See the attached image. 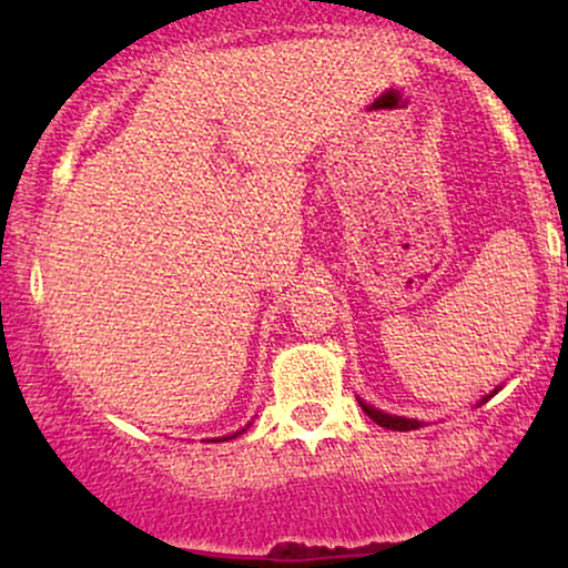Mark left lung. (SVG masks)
<instances>
[{"label": "left lung", "instance_id": "8db88e82", "mask_svg": "<svg viewBox=\"0 0 568 568\" xmlns=\"http://www.w3.org/2000/svg\"><path fill=\"white\" fill-rule=\"evenodd\" d=\"M496 393V390H494ZM491 393V395H494ZM491 395H486L484 400L480 403H486L488 398H491ZM362 403V408H364V414H367L372 422L375 424H379V426H385V429H393V432H410V429H418V426H422V422H416V418H403V416H390V414H383V410H377V408H372V406H367V403L364 400H359Z\"/></svg>", "mask_w": 568, "mask_h": 568}]
</instances>
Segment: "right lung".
Wrapping results in <instances>:
<instances>
[{"instance_id": "obj_1", "label": "right lung", "mask_w": 568, "mask_h": 568, "mask_svg": "<svg viewBox=\"0 0 568 568\" xmlns=\"http://www.w3.org/2000/svg\"><path fill=\"white\" fill-rule=\"evenodd\" d=\"M240 434V432H237ZM237 434H232V437H237ZM232 437H227V439H232Z\"/></svg>"}]
</instances>
